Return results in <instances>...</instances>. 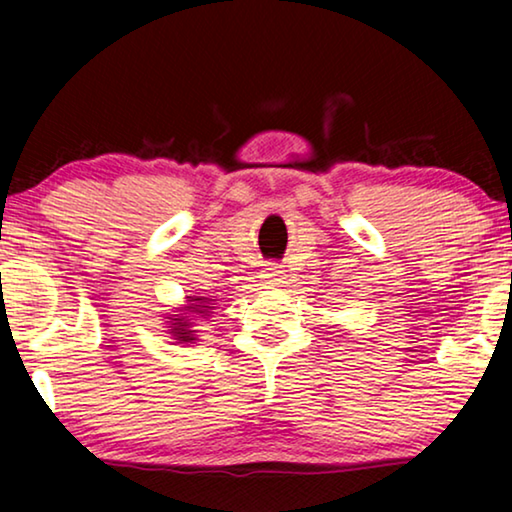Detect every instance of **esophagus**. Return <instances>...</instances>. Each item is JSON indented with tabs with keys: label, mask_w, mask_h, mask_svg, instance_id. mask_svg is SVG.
<instances>
[{
	"label": "esophagus",
	"mask_w": 512,
	"mask_h": 512,
	"mask_svg": "<svg viewBox=\"0 0 512 512\" xmlns=\"http://www.w3.org/2000/svg\"><path fill=\"white\" fill-rule=\"evenodd\" d=\"M262 280H264L266 287H280L282 280H284V271H282V266H275V264L266 266L264 271H262Z\"/></svg>",
	"instance_id": "esophagus-1"
}]
</instances>
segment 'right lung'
Listing matches in <instances>:
<instances>
[{
  "instance_id": "1",
  "label": "right lung",
  "mask_w": 512,
  "mask_h": 512,
  "mask_svg": "<svg viewBox=\"0 0 512 512\" xmlns=\"http://www.w3.org/2000/svg\"><path fill=\"white\" fill-rule=\"evenodd\" d=\"M189 300L207 301L208 305H210V300H207V298H189ZM205 309H210V307L196 306L195 302H192V307H189V311H194V314H205ZM171 327H173L171 332H173V336H176L178 341H185V343H189V341H196V336H194L196 329H189L192 325L187 323V316L171 318Z\"/></svg>"
}]
</instances>
